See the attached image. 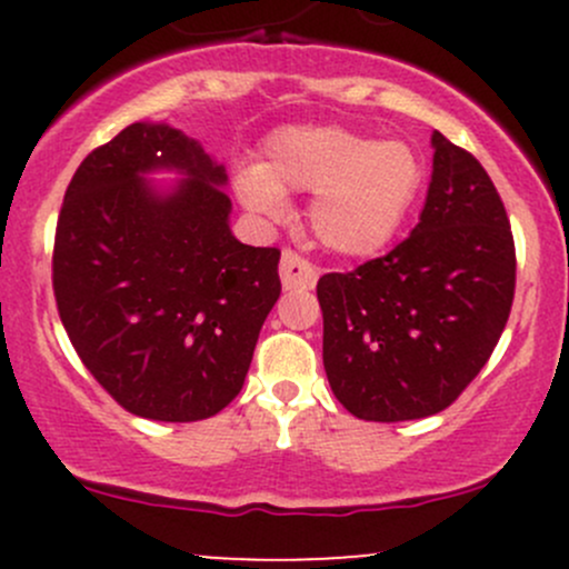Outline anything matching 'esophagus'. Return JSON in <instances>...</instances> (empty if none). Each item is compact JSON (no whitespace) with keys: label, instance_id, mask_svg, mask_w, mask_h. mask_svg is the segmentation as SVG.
<instances>
[{"label":"esophagus","instance_id":"obj_1","mask_svg":"<svg viewBox=\"0 0 569 569\" xmlns=\"http://www.w3.org/2000/svg\"><path fill=\"white\" fill-rule=\"evenodd\" d=\"M280 280H283V289H312L318 280V270L305 257H299L293 248H286L283 257H280Z\"/></svg>","mask_w":569,"mask_h":569}]
</instances>
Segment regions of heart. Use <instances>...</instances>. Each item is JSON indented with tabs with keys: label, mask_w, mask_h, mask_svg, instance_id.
Segmentation results:
<instances>
[{
	"label": "heart",
	"mask_w": 569,
	"mask_h": 569,
	"mask_svg": "<svg viewBox=\"0 0 569 569\" xmlns=\"http://www.w3.org/2000/svg\"><path fill=\"white\" fill-rule=\"evenodd\" d=\"M426 168L403 141H377L339 126L283 128L264 143L259 168H243L238 198L259 217L286 211L283 192H316L310 227L348 259L371 257L396 238L420 194Z\"/></svg>",
	"instance_id": "1"
}]
</instances>
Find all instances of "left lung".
<instances>
[{
  "label": "left lung",
  "mask_w": 569,
  "mask_h": 569,
  "mask_svg": "<svg viewBox=\"0 0 569 569\" xmlns=\"http://www.w3.org/2000/svg\"><path fill=\"white\" fill-rule=\"evenodd\" d=\"M420 221L393 251L318 280L323 369L358 420L443 411L473 382L511 316L516 248L481 162L433 133Z\"/></svg>",
  "instance_id": "obj_1"
}]
</instances>
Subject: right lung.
<instances>
[{"label":"right lung","mask_w":569,"mask_h":569,"mask_svg":"<svg viewBox=\"0 0 569 569\" xmlns=\"http://www.w3.org/2000/svg\"><path fill=\"white\" fill-rule=\"evenodd\" d=\"M190 179L160 199L140 173ZM227 173L160 122H133L80 162L53 243V293L84 369L130 415L198 422L240 393L280 297L278 248L232 238Z\"/></svg>","instance_id":"1"}]
</instances>
